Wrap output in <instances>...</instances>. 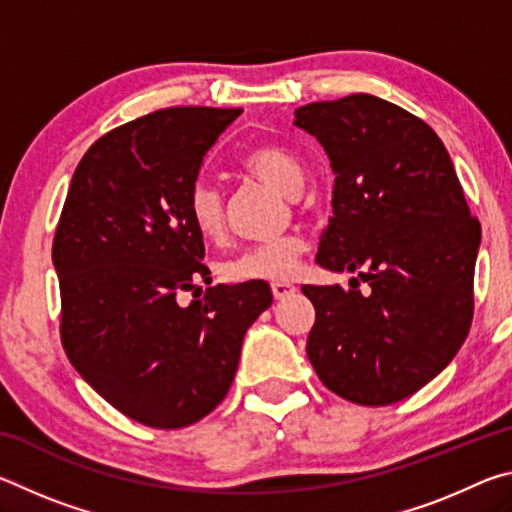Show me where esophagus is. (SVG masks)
<instances>
[{"label": "esophagus", "mask_w": 512, "mask_h": 512, "mask_svg": "<svg viewBox=\"0 0 512 512\" xmlns=\"http://www.w3.org/2000/svg\"><path fill=\"white\" fill-rule=\"evenodd\" d=\"M271 291H273L275 300H287V298L293 296V293L298 291V287H293L291 282H273L271 284Z\"/></svg>", "instance_id": "obj_1"}]
</instances>
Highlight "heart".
<instances>
[{
    "label": "heart",
    "instance_id": "heart-1",
    "mask_svg": "<svg viewBox=\"0 0 512 512\" xmlns=\"http://www.w3.org/2000/svg\"><path fill=\"white\" fill-rule=\"evenodd\" d=\"M241 164L266 180L284 194L298 192L305 178L302 162L284 146L266 144L248 151ZM187 214L196 232L205 239H219L225 230L223 196L210 183H196L187 198ZM305 239L300 235H282L262 241L241 250L239 255L228 259L223 275L230 282H282L296 273L298 259L305 253Z\"/></svg>",
    "mask_w": 512,
    "mask_h": 512
}]
</instances>
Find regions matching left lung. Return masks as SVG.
<instances>
[{
  "mask_svg": "<svg viewBox=\"0 0 512 512\" xmlns=\"http://www.w3.org/2000/svg\"><path fill=\"white\" fill-rule=\"evenodd\" d=\"M293 124L323 144L336 173L316 262L359 275L350 289L302 287L316 309L307 357L343 400L400 402L467 339L481 225L445 144L395 103L350 94L307 103Z\"/></svg>",
  "mask_w": 512,
  "mask_h": 512,
  "instance_id": "8db88e82",
  "label": "left lung"
}]
</instances>
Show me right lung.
Returning a JSON list of instances; mask_svg holds the SVG:
<instances>
[{"label":"right lung","mask_w":512,"mask_h":512,"mask_svg":"<svg viewBox=\"0 0 512 512\" xmlns=\"http://www.w3.org/2000/svg\"><path fill=\"white\" fill-rule=\"evenodd\" d=\"M241 108H167L94 142L72 176L54 248L60 341L79 375L135 422L194 424L228 395L266 282H210L187 198ZM195 291L189 306L177 298Z\"/></svg>","instance_id":"right-lung-1"}]
</instances>
